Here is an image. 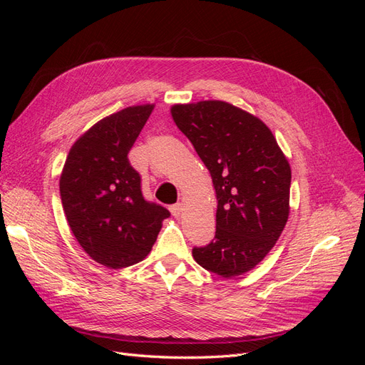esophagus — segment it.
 Returning <instances> with one entry per match:
<instances>
[{
    "label": "esophagus",
    "instance_id": "34e87169",
    "mask_svg": "<svg viewBox=\"0 0 365 365\" xmlns=\"http://www.w3.org/2000/svg\"><path fill=\"white\" fill-rule=\"evenodd\" d=\"M170 212H172V215L175 217H178L181 215V212H182V204L181 202H176V204L170 205Z\"/></svg>",
    "mask_w": 365,
    "mask_h": 365
}]
</instances>
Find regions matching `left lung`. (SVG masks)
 Segmentation results:
<instances>
[{"label": "left lung", "mask_w": 365, "mask_h": 365, "mask_svg": "<svg viewBox=\"0 0 365 365\" xmlns=\"http://www.w3.org/2000/svg\"><path fill=\"white\" fill-rule=\"evenodd\" d=\"M172 117L212 175L216 235L195 247L210 272L235 277L263 260L289 216L291 168L262 120L220 102L175 105Z\"/></svg>", "instance_id": "left-lung-1"}]
</instances>
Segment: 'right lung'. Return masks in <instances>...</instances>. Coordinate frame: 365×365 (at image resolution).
<instances>
[{
	"label": "right lung",
	"instance_id": "1",
	"mask_svg": "<svg viewBox=\"0 0 365 365\" xmlns=\"http://www.w3.org/2000/svg\"><path fill=\"white\" fill-rule=\"evenodd\" d=\"M153 105L129 106L96 123L74 143L59 190L74 237L88 256L117 269L145 259L168 208L148 201L128 153Z\"/></svg>",
	"mask_w": 365,
	"mask_h": 365
}]
</instances>
